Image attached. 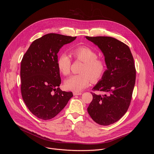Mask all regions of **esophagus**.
<instances>
[{
    "mask_svg": "<svg viewBox=\"0 0 154 154\" xmlns=\"http://www.w3.org/2000/svg\"><path fill=\"white\" fill-rule=\"evenodd\" d=\"M73 94L74 96H79V95H81L82 94V93H79V92H73Z\"/></svg>",
    "mask_w": 154,
    "mask_h": 154,
    "instance_id": "obj_1",
    "label": "esophagus"
}]
</instances>
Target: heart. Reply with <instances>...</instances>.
Wrapping results in <instances>:
<instances>
[{"label": "heart", "mask_w": 154, "mask_h": 154, "mask_svg": "<svg viewBox=\"0 0 154 154\" xmlns=\"http://www.w3.org/2000/svg\"><path fill=\"white\" fill-rule=\"evenodd\" d=\"M71 55L75 60L83 63V65L80 71L81 74L72 75L65 81L66 89L79 92L88 87L92 82L97 83L102 79L106 70V63L103 59L97 58V54L94 50L86 46H79L71 51ZM57 64L63 75L70 74L71 60L67 54H61Z\"/></svg>", "instance_id": "b5f03b06"}]
</instances>
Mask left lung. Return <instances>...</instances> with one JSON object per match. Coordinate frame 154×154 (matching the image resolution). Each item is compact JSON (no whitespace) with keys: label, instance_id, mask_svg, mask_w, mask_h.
Instances as JSON below:
<instances>
[{"label":"left lung","instance_id":"obj_1","mask_svg":"<svg viewBox=\"0 0 154 154\" xmlns=\"http://www.w3.org/2000/svg\"><path fill=\"white\" fill-rule=\"evenodd\" d=\"M97 45L105 56L107 69L94 91L93 100L87 110L93 120L102 125H108L119 120L130 104L135 84L136 69L134 57L127 45L109 36H85Z\"/></svg>","mask_w":154,"mask_h":154}]
</instances>
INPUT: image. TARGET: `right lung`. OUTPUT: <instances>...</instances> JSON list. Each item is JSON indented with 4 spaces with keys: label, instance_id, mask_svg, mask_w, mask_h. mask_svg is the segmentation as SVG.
Masks as SVG:
<instances>
[{
    "label": "right lung",
    "instance_id": "right-lung-1",
    "mask_svg": "<svg viewBox=\"0 0 154 154\" xmlns=\"http://www.w3.org/2000/svg\"><path fill=\"white\" fill-rule=\"evenodd\" d=\"M72 37L48 33L35 39L24 55L20 64V91L32 114L42 120L57 116L73 96L60 89L61 78L57 67V54Z\"/></svg>",
    "mask_w": 154,
    "mask_h": 154
}]
</instances>
